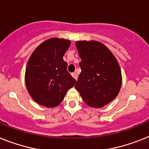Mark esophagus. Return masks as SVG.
I'll list each match as a JSON object with an SVG mask.
<instances>
[{
	"mask_svg": "<svg viewBox=\"0 0 149 149\" xmlns=\"http://www.w3.org/2000/svg\"><path fill=\"white\" fill-rule=\"evenodd\" d=\"M72 77H73L74 78V79L76 80V81H77V74L76 73V72H73V73L72 74Z\"/></svg>",
	"mask_w": 149,
	"mask_h": 149,
	"instance_id": "1",
	"label": "esophagus"
}]
</instances>
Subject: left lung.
<instances>
[{"label": "left lung", "instance_id": "left-lung-1", "mask_svg": "<svg viewBox=\"0 0 149 149\" xmlns=\"http://www.w3.org/2000/svg\"><path fill=\"white\" fill-rule=\"evenodd\" d=\"M81 61V72L75 84L82 99L92 107L111 102L122 84L120 68L116 58L104 44L96 41L76 42Z\"/></svg>", "mask_w": 149, "mask_h": 149}]
</instances>
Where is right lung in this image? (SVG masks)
Wrapping results in <instances>:
<instances>
[{"instance_id": "1", "label": "right lung", "mask_w": 149, "mask_h": 149, "mask_svg": "<svg viewBox=\"0 0 149 149\" xmlns=\"http://www.w3.org/2000/svg\"><path fill=\"white\" fill-rule=\"evenodd\" d=\"M71 42L63 39H47L38 46L28 61L26 85L29 94L39 104L55 107L63 100L68 90L76 81L67 71L63 56Z\"/></svg>"}]
</instances>
